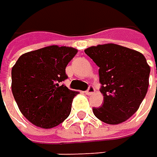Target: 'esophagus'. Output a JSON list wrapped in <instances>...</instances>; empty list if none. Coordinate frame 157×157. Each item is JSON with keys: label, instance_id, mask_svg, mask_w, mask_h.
I'll return each mask as SVG.
<instances>
[{"label": "esophagus", "instance_id": "esophagus-1", "mask_svg": "<svg viewBox=\"0 0 157 157\" xmlns=\"http://www.w3.org/2000/svg\"><path fill=\"white\" fill-rule=\"evenodd\" d=\"M94 91H95L94 87H93V86H90V87L88 88V90H87L85 92H86V94H88V95H91V94L94 93Z\"/></svg>", "mask_w": 157, "mask_h": 157}]
</instances>
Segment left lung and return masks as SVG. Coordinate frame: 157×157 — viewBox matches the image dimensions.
<instances>
[{
    "label": "left lung",
    "mask_w": 157,
    "mask_h": 157,
    "mask_svg": "<svg viewBox=\"0 0 157 157\" xmlns=\"http://www.w3.org/2000/svg\"><path fill=\"white\" fill-rule=\"evenodd\" d=\"M85 53L99 67L101 107L92 108L101 121L117 125L139 109L149 86L150 67L143 53L114 43L87 48Z\"/></svg>",
    "instance_id": "8db88e82"
}]
</instances>
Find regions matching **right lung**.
I'll use <instances>...</instances> for the list:
<instances>
[{
    "mask_svg": "<svg viewBox=\"0 0 157 157\" xmlns=\"http://www.w3.org/2000/svg\"><path fill=\"white\" fill-rule=\"evenodd\" d=\"M77 52L72 47L47 46L22 54L13 67V98L33 125L52 128L68 117L78 92L60 82L67 78L66 67Z\"/></svg>",
    "mask_w": 157,
    "mask_h": 157,
    "instance_id": "add662e5",
    "label": "right lung"
}]
</instances>
